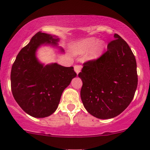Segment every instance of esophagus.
I'll return each mask as SVG.
<instances>
[{
  "instance_id": "1",
  "label": "esophagus",
  "mask_w": 150,
  "mask_h": 150,
  "mask_svg": "<svg viewBox=\"0 0 150 150\" xmlns=\"http://www.w3.org/2000/svg\"><path fill=\"white\" fill-rule=\"evenodd\" d=\"M81 66H80V65H76V66H74V71L77 74L79 73L80 71H81Z\"/></svg>"
}]
</instances>
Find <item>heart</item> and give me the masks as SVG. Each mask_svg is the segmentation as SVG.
Listing matches in <instances>:
<instances>
[{"label":"heart","instance_id":"1","mask_svg":"<svg viewBox=\"0 0 150 150\" xmlns=\"http://www.w3.org/2000/svg\"><path fill=\"white\" fill-rule=\"evenodd\" d=\"M95 47H94V46ZM93 47H94L91 53L92 58H96L100 55L101 52L103 51V43L98 42V40L95 38H88L76 43L74 47V52L78 54H84L88 52Z\"/></svg>","mask_w":150,"mask_h":150}]
</instances>
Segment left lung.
Instances as JSON below:
<instances>
[{
    "label": "left lung",
    "mask_w": 150,
    "mask_h": 150,
    "mask_svg": "<svg viewBox=\"0 0 150 150\" xmlns=\"http://www.w3.org/2000/svg\"><path fill=\"white\" fill-rule=\"evenodd\" d=\"M107 51L83 64L81 99L86 110L99 119H111L129 106L137 88L136 61L128 44L118 34Z\"/></svg>",
    "instance_id": "left-lung-1"
}]
</instances>
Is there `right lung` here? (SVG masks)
<instances>
[{
	"label": "right lung",
	"instance_id": "1",
	"mask_svg": "<svg viewBox=\"0 0 150 150\" xmlns=\"http://www.w3.org/2000/svg\"><path fill=\"white\" fill-rule=\"evenodd\" d=\"M58 41L54 35L39 31L20 50L12 65L13 96L22 109L33 117H46L54 113L63 90L76 76L74 67L57 63L44 66L37 59L35 52L40 46H57Z\"/></svg>",
	"mask_w": 150,
	"mask_h": 150
}]
</instances>
